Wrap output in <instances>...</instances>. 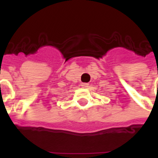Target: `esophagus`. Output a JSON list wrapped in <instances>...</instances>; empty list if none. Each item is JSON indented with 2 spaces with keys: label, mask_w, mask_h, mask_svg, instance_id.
I'll use <instances>...</instances> for the list:
<instances>
[{
  "label": "esophagus",
  "mask_w": 158,
  "mask_h": 158,
  "mask_svg": "<svg viewBox=\"0 0 158 158\" xmlns=\"http://www.w3.org/2000/svg\"><path fill=\"white\" fill-rule=\"evenodd\" d=\"M88 85H89V84H88V83H82V84H81V86H82V87H84V88L88 87Z\"/></svg>",
  "instance_id": "34e87169"
}]
</instances>
